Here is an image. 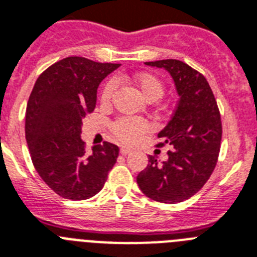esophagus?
Listing matches in <instances>:
<instances>
[{"label": "esophagus", "instance_id": "1", "mask_svg": "<svg viewBox=\"0 0 257 257\" xmlns=\"http://www.w3.org/2000/svg\"><path fill=\"white\" fill-rule=\"evenodd\" d=\"M120 153H121L122 155H128V154H131V153H132V150H131V149H128V148H121V149H120Z\"/></svg>", "mask_w": 257, "mask_h": 257}]
</instances>
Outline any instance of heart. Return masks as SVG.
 Wrapping results in <instances>:
<instances>
[{"label": "heart", "mask_w": 257, "mask_h": 257, "mask_svg": "<svg viewBox=\"0 0 257 257\" xmlns=\"http://www.w3.org/2000/svg\"><path fill=\"white\" fill-rule=\"evenodd\" d=\"M132 82L137 87L141 95L148 100V102H155L163 95V85L155 75L149 74V73H140L136 74L132 78ZM116 90V82L109 81L105 83L102 91V102H111L113 92ZM149 125L146 122L139 121V120H132V118H120L115 124L112 125V132L118 141L124 144H135L141 139V136L148 132Z\"/></svg>", "instance_id": "heart-1"}]
</instances>
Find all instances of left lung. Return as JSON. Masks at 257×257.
<instances>
[{
	"mask_svg": "<svg viewBox=\"0 0 257 257\" xmlns=\"http://www.w3.org/2000/svg\"><path fill=\"white\" fill-rule=\"evenodd\" d=\"M165 69L171 75L179 102L170 121L158 133L162 145L171 146L169 159L149 155V165L137 176L140 189L148 197L176 204L197 193L217 165L222 124L217 102L201 73L179 60L145 62Z\"/></svg>",
	"mask_w": 257,
	"mask_h": 257,
	"instance_id": "obj_1",
	"label": "left lung"
}]
</instances>
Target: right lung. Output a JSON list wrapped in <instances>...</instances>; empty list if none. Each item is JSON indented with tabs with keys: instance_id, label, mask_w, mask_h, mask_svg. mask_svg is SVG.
<instances>
[{
	"instance_id": "add662e5",
	"label": "right lung",
	"mask_w": 257,
	"mask_h": 257,
	"mask_svg": "<svg viewBox=\"0 0 257 257\" xmlns=\"http://www.w3.org/2000/svg\"><path fill=\"white\" fill-rule=\"evenodd\" d=\"M120 66L66 57L40 74L26 109V141L32 163L52 191L86 200L103 188L118 148L109 142L85 150L81 126L94 111L100 82Z\"/></svg>"
}]
</instances>
